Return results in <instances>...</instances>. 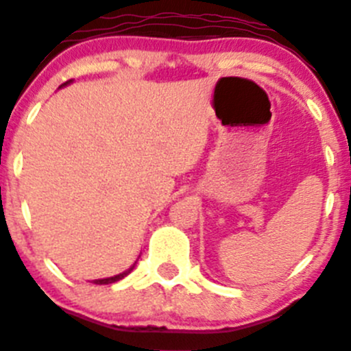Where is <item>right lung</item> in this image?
<instances>
[{"instance_id": "1", "label": "right lung", "mask_w": 351, "mask_h": 351, "mask_svg": "<svg viewBox=\"0 0 351 351\" xmlns=\"http://www.w3.org/2000/svg\"><path fill=\"white\" fill-rule=\"evenodd\" d=\"M69 82H72V80H69ZM69 82H65L64 86H67ZM132 267H134V265H132ZM132 267H129L128 271L121 272V274H117V276H112V278H106V279H95V281H92V282H94V284H112V282H117V281H121V279H123V278H126V276L129 274V272L132 271Z\"/></svg>"}]
</instances>
